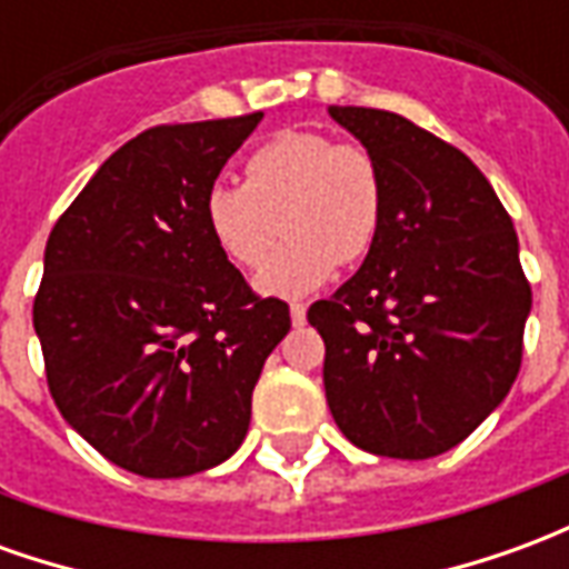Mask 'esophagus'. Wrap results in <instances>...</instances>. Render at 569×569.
<instances>
[{
	"label": "esophagus",
	"instance_id": "34e87169",
	"mask_svg": "<svg viewBox=\"0 0 569 569\" xmlns=\"http://www.w3.org/2000/svg\"><path fill=\"white\" fill-rule=\"evenodd\" d=\"M289 317H292V326H305L308 322V308L305 305H289Z\"/></svg>",
	"mask_w": 569,
	"mask_h": 569
}]
</instances>
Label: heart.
Wrapping results in <instances>:
<instances>
[{
    "label": "heart",
    "instance_id": "heart-1",
    "mask_svg": "<svg viewBox=\"0 0 569 569\" xmlns=\"http://www.w3.org/2000/svg\"><path fill=\"white\" fill-rule=\"evenodd\" d=\"M243 186L212 182L203 222L237 268H259L276 239L284 247L256 277L261 296L298 298L332 280L338 261L369 256L383 219V179L369 151L313 130H286L249 154Z\"/></svg>",
    "mask_w": 569,
    "mask_h": 569
}]
</instances>
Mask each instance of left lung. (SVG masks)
<instances>
[{
  "label": "left lung",
  "instance_id": "left-lung-1",
  "mask_svg": "<svg viewBox=\"0 0 569 569\" xmlns=\"http://www.w3.org/2000/svg\"><path fill=\"white\" fill-rule=\"evenodd\" d=\"M383 179L381 231L332 298L310 305L338 429L378 457L451 451L521 369L530 286L518 234L485 173L383 109L329 106Z\"/></svg>",
  "mask_w": 569,
  "mask_h": 569
}]
</instances>
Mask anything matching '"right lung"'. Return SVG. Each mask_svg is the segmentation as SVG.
I'll return each instance as SVG.
<instances>
[{
	"mask_svg": "<svg viewBox=\"0 0 569 569\" xmlns=\"http://www.w3.org/2000/svg\"><path fill=\"white\" fill-rule=\"evenodd\" d=\"M261 112L151 128L57 219L32 305L48 387L81 439L142 478H182L243 445L289 308L212 243L207 188Z\"/></svg>",
	"mask_w": 569,
	"mask_h": 569,
	"instance_id": "add662e5",
	"label": "right lung"
}]
</instances>
